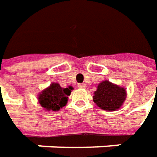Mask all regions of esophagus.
Instances as JSON below:
<instances>
[{"label":"esophagus","instance_id":"obj_1","mask_svg":"<svg viewBox=\"0 0 157 157\" xmlns=\"http://www.w3.org/2000/svg\"><path fill=\"white\" fill-rule=\"evenodd\" d=\"M86 86L85 84H78V87L79 88V89H84V88H86Z\"/></svg>","mask_w":157,"mask_h":157}]
</instances>
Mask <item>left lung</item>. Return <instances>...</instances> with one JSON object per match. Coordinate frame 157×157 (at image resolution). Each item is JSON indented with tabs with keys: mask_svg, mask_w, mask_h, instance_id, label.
I'll return each instance as SVG.
<instances>
[{
	"mask_svg": "<svg viewBox=\"0 0 157 157\" xmlns=\"http://www.w3.org/2000/svg\"><path fill=\"white\" fill-rule=\"evenodd\" d=\"M94 94V103L101 109L109 112L119 109L127 97L125 88L114 85L108 80L99 84L97 91Z\"/></svg>",
	"mask_w": 157,
	"mask_h": 157,
	"instance_id": "1",
	"label": "left lung"
}]
</instances>
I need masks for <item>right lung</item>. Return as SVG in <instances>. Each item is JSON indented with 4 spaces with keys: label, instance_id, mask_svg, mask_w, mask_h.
I'll list each match as a JSON object with an SVG mask.
<instances>
[{
    "label": "right lung",
    "instance_id": "right-lung-1",
    "mask_svg": "<svg viewBox=\"0 0 157 157\" xmlns=\"http://www.w3.org/2000/svg\"><path fill=\"white\" fill-rule=\"evenodd\" d=\"M72 86L62 88L59 84L52 83L49 87L38 94V101L47 111H58L66 105L68 96L71 93Z\"/></svg>",
    "mask_w": 157,
    "mask_h": 157
}]
</instances>
